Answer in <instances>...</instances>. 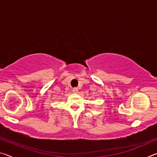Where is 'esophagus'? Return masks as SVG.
<instances>
[{
    "instance_id": "1",
    "label": "esophagus",
    "mask_w": 157,
    "mask_h": 157,
    "mask_svg": "<svg viewBox=\"0 0 157 157\" xmlns=\"http://www.w3.org/2000/svg\"><path fill=\"white\" fill-rule=\"evenodd\" d=\"M78 91V88H74L73 89V92H74V93H77Z\"/></svg>"
}]
</instances>
